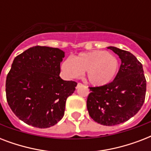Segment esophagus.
Masks as SVG:
<instances>
[{
	"label": "esophagus",
	"mask_w": 151,
	"mask_h": 151,
	"mask_svg": "<svg viewBox=\"0 0 151 151\" xmlns=\"http://www.w3.org/2000/svg\"><path fill=\"white\" fill-rule=\"evenodd\" d=\"M81 86H83V85L81 84V83H78V85H77V87H76V88H78L81 87Z\"/></svg>",
	"instance_id": "34e87169"
}]
</instances>
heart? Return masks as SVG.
<instances>
[{"instance_id":"1","label":"heart","mask_w":151,"mask_h":151,"mask_svg":"<svg viewBox=\"0 0 151 151\" xmlns=\"http://www.w3.org/2000/svg\"><path fill=\"white\" fill-rule=\"evenodd\" d=\"M118 67L117 58L103 50L80 53L73 59H65L61 66L62 70L70 78H78L86 71L88 82L96 87L112 82Z\"/></svg>"}]
</instances>
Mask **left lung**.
<instances>
[{
	"label": "left lung",
	"instance_id": "8db88e82",
	"mask_svg": "<svg viewBox=\"0 0 151 151\" xmlns=\"http://www.w3.org/2000/svg\"><path fill=\"white\" fill-rule=\"evenodd\" d=\"M121 59L117 76L112 82L101 87H90L87 109L99 124L112 126L127 122L142 107L147 81L143 65L131 52L110 46Z\"/></svg>",
	"mask_w": 151,
	"mask_h": 151
}]
</instances>
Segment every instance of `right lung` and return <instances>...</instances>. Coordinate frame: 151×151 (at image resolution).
<instances>
[{
  "mask_svg": "<svg viewBox=\"0 0 151 151\" xmlns=\"http://www.w3.org/2000/svg\"><path fill=\"white\" fill-rule=\"evenodd\" d=\"M65 52L35 46L15 57L6 79V97L12 112L26 124L46 129L63 118L67 97L77 83L59 77Z\"/></svg>",
  "mask_w": 151,
  "mask_h": 151,
  "instance_id": "right-lung-1",
  "label": "right lung"
}]
</instances>
